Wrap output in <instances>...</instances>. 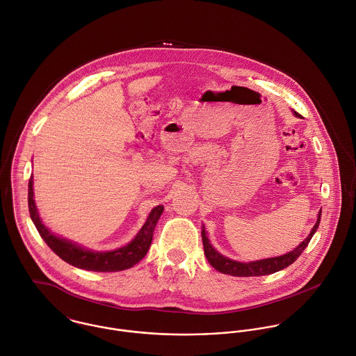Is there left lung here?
<instances>
[{
  "label": "left lung",
  "mask_w": 356,
  "mask_h": 356,
  "mask_svg": "<svg viewBox=\"0 0 356 356\" xmlns=\"http://www.w3.org/2000/svg\"><path fill=\"white\" fill-rule=\"evenodd\" d=\"M293 114L297 118L300 117V114L296 113V111H293ZM321 214H322V209L319 211L316 222L312 227V229L308 234V236L297 248H294L291 252L282 254V256L268 257V259L249 261V263L235 261V260L228 259V257L222 256L221 253H218L212 246V243H211V241L208 238V232L205 229V225L202 224V242H204L205 256H207L208 261L211 263V266L216 268L218 273H221V274H227V275H232V277H261V275L274 274L277 271H281V270H284L286 267H289L290 264H293L298 259V256L304 252V249L308 246L311 238L314 236V234L316 232V229L319 227Z\"/></svg>",
  "instance_id": "1"
}]
</instances>
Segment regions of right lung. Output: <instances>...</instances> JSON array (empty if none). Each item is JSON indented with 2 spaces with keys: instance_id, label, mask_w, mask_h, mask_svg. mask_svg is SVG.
<instances>
[{
  "instance_id": "add662e5",
  "label": "right lung",
  "mask_w": 356,
  "mask_h": 356,
  "mask_svg": "<svg viewBox=\"0 0 356 356\" xmlns=\"http://www.w3.org/2000/svg\"><path fill=\"white\" fill-rule=\"evenodd\" d=\"M33 176L29 181V212L30 217L40 232L41 238L45 241V243L66 263L74 266L81 270L86 271H96V273H114V271H122L128 270L134 266H136L143 257L147 254L152 234L155 229V225L163 212V207L158 205L155 207L149 214L147 216L145 222L143 224L139 232L135 235V238L127 243L122 248L114 249V250H106V252H97L86 249L72 241L66 238H62L56 234H54L41 220L38 209L35 207L34 201V188H33Z\"/></svg>"
}]
</instances>
